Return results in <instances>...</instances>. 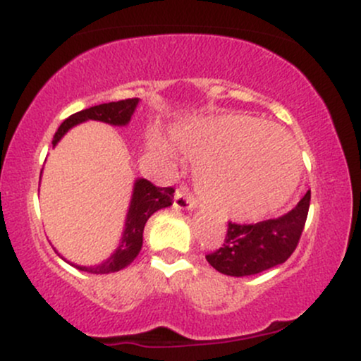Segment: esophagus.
Masks as SVG:
<instances>
[{
  "label": "esophagus",
  "instance_id": "obj_1",
  "mask_svg": "<svg viewBox=\"0 0 361 361\" xmlns=\"http://www.w3.org/2000/svg\"><path fill=\"white\" fill-rule=\"evenodd\" d=\"M173 207L175 209H180V210H192L195 207V200L193 198H190L188 195H185L181 190H178L175 193V202H173Z\"/></svg>",
  "mask_w": 361,
  "mask_h": 361
}]
</instances>
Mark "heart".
<instances>
[{
    "label": "heart",
    "mask_w": 361,
    "mask_h": 361,
    "mask_svg": "<svg viewBox=\"0 0 361 361\" xmlns=\"http://www.w3.org/2000/svg\"><path fill=\"white\" fill-rule=\"evenodd\" d=\"M172 146L157 132L149 149L166 163L176 151L193 163L202 200L226 219L252 221L271 214L300 180V151L285 130L246 115L190 120L171 132Z\"/></svg>",
    "instance_id": "1"
}]
</instances>
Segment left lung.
<instances>
[{"instance_id":"obj_1","label":"left lung","mask_w":361,"mask_h":361,"mask_svg":"<svg viewBox=\"0 0 361 361\" xmlns=\"http://www.w3.org/2000/svg\"><path fill=\"white\" fill-rule=\"evenodd\" d=\"M309 204L310 192L279 219L256 224L229 222L222 247L207 255V261L229 276L256 275L285 263L299 244Z\"/></svg>"}]
</instances>
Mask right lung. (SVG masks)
I'll return each mask as SVG.
<instances>
[{
	"mask_svg": "<svg viewBox=\"0 0 361 361\" xmlns=\"http://www.w3.org/2000/svg\"><path fill=\"white\" fill-rule=\"evenodd\" d=\"M137 103L139 98H127V100L120 102L102 103V105L91 106V109L73 114L57 128L52 144L56 146L69 128L81 122H86V120H100V122L118 127L127 126L130 122V117L134 115ZM173 193H175V190L171 186L159 188V186H154L151 181L144 180V178L135 180L130 207H128L126 219V229H123L122 239H120L118 247L114 251V255L106 261H103V263L94 264V267H81V264L71 263L73 267L81 271L94 273V275H105V273H114L128 267L135 259V256L139 255L140 247H142V233L147 219L157 212V210L166 209V207L171 205Z\"/></svg>",
	"mask_w": 361,
	"mask_h": 361,
	"instance_id": "add662e5",
	"label": "right lung"
}]
</instances>
